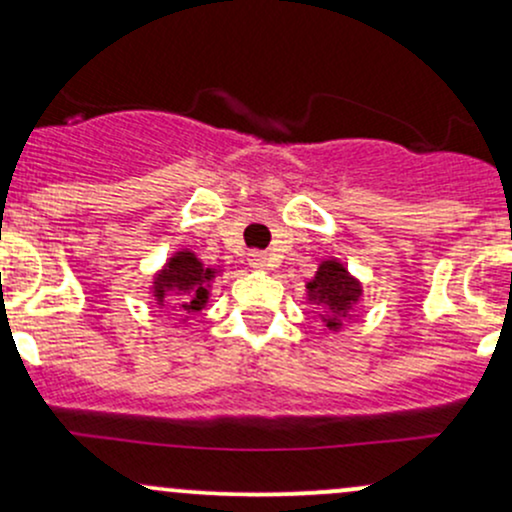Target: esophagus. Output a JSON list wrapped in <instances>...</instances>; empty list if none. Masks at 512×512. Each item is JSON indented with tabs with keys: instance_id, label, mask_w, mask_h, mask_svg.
Returning <instances> with one entry per match:
<instances>
[{
	"instance_id": "obj_1",
	"label": "esophagus",
	"mask_w": 512,
	"mask_h": 512,
	"mask_svg": "<svg viewBox=\"0 0 512 512\" xmlns=\"http://www.w3.org/2000/svg\"><path fill=\"white\" fill-rule=\"evenodd\" d=\"M250 265H252V267H257V269H265V267H269V257H267V252H262V250H252V252H250Z\"/></svg>"
}]
</instances>
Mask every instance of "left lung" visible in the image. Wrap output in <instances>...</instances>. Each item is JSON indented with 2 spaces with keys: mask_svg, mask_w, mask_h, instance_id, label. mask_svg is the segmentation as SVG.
<instances>
[{
  "mask_svg": "<svg viewBox=\"0 0 512 512\" xmlns=\"http://www.w3.org/2000/svg\"><path fill=\"white\" fill-rule=\"evenodd\" d=\"M359 294V284L355 279L347 274V269L340 265V262L328 260L318 267V274L313 282H308V296L316 299L318 303H323V308H328L330 316L328 318V328H338V318L335 316H345L352 306H355Z\"/></svg>",
  "mask_w": 512,
  "mask_h": 512,
  "instance_id": "1",
  "label": "left lung"
}]
</instances>
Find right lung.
<instances>
[{"mask_svg": "<svg viewBox=\"0 0 512 512\" xmlns=\"http://www.w3.org/2000/svg\"><path fill=\"white\" fill-rule=\"evenodd\" d=\"M213 272L201 265L194 257V252H177L167 267L157 274L155 279V299L165 301L167 291H179L182 301L174 308H179V313H196L201 311L206 299H209V289L206 284L211 282Z\"/></svg>", "mask_w": 512, "mask_h": 512, "instance_id": "1", "label": "right lung"}]
</instances>
